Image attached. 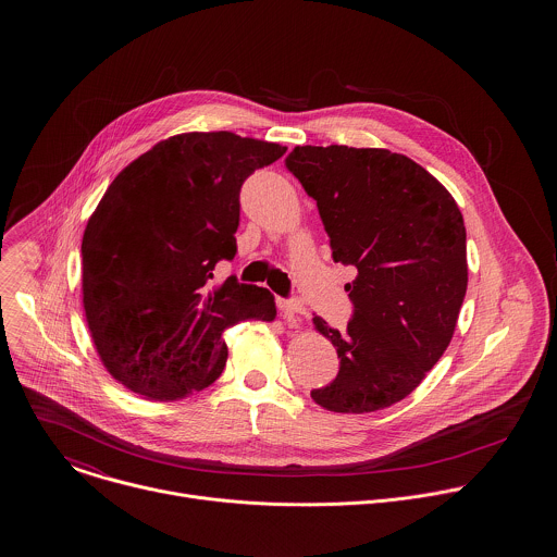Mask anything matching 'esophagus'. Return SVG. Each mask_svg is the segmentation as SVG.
<instances>
[{
	"mask_svg": "<svg viewBox=\"0 0 557 557\" xmlns=\"http://www.w3.org/2000/svg\"><path fill=\"white\" fill-rule=\"evenodd\" d=\"M278 311L283 318H296L298 313H302V302L298 298H289V300H278Z\"/></svg>",
	"mask_w": 557,
	"mask_h": 557,
	"instance_id": "obj_1",
	"label": "esophagus"
}]
</instances>
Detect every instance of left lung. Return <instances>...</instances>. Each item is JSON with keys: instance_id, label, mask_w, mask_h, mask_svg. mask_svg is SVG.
<instances>
[{"instance_id": "obj_1", "label": "left lung", "mask_w": 557, "mask_h": 557, "mask_svg": "<svg viewBox=\"0 0 557 557\" xmlns=\"http://www.w3.org/2000/svg\"><path fill=\"white\" fill-rule=\"evenodd\" d=\"M285 166L318 201L332 259L354 265L345 332L313 318L338 375L313 400L369 413L411 395L446 351L468 289L466 225L418 162L380 148L298 146Z\"/></svg>"}]
</instances>
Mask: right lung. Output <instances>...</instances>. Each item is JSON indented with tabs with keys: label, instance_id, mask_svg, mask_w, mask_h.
Here are the masks:
<instances>
[{
	"label": "right lung",
	"instance_id": "right-lung-1",
	"mask_svg": "<svg viewBox=\"0 0 557 557\" xmlns=\"http://www.w3.org/2000/svg\"><path fill=\"white\" fill-rule=\"evenodd\" d=\"M287 152L227 131L184 133L133 160L87 221L83 309L107 371L128 391L177 400L214 384L223 332L276 318L274 296L212 270L236 257L239 188Z\"/></svg>",
	"mask_w": 557,
	"mask_h": 557
}]
</instances>
